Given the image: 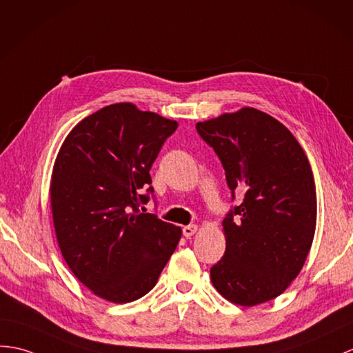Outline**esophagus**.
Here are the masks:
<instances>
[{
	"label": "esophagus",
	"instance_id": "1",
	"mask_svg": "<svg viewBox=\"0 0 353 353\" xmlns=\"http://www.w3.org/2000/svg\"><path fill=\"white\" fill-rule=\"evenodd\" d=\"M182 232H183V236H185V237H191V236L196 232V225H195V224L185 225V227L182 228Z\"/></svg>",
	"mask_w": 353,
	"mask_h": 353
}]
</instances>
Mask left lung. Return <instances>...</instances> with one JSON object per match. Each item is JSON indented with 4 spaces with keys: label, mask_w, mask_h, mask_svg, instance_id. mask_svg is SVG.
Masks as SVG:
<instances>
[{
    "label": "left lung",
    "mask_w": 353,
    "mask_h": 353,
    "mask_svg": "<svg viewBox=\"0 0 353 353\" xmlns=\"http://www.w3.org/2000/svg\"><path fill=\"white\" fill-rule=\"evenodd\" d=\"M195 128L223 163L232 199L243 191L223 221L225 252L210 268L212 284L243 307L280 296L316 232V185L304 150L283 123L248 106Z\"/></svg>",
    "instance_id": "1"
}]
</instances>
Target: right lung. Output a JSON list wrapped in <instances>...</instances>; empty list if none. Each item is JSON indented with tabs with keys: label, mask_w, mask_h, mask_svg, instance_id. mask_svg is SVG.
Instances as JSON below:
<instances>
[{
	"label": "right lung",
	"mask_w": 353,
	"mask_h": 353,
	"mask_svg": "<svg viewBox=\"0 0 353 353\" xmlns=\"http://www.w3.org/2000/svg\"><path fill=\"white\" fill-rule=\"evenodd\" d=\"M176 129L174 120L114 103L81 120L57 154L49 188L57 241L73 275L102 299L126 304L149 293L180 241V227L138 209Z\"/></svg>",
	"instance_id": "right-lung-1"
}]
</instances>
